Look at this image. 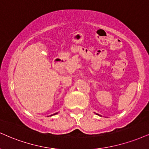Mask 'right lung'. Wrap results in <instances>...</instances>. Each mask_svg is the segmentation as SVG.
Segmentation results:
<instances>
[{"instance_id": "1", "label": "right lung", "mask_w": 149, "mask_h": 149, "mask_svg": "<svg viewBox=\"0 0 149 149\" xmlns=\"http://www.w3.org/2000/svg\"><path fill=\"white\" fill-rule=\"evenodd\" d=\"M57 114V113H55V114H53V115H55V114ZM52 116V115H51Z\"/></svg>"}]
</instances>
